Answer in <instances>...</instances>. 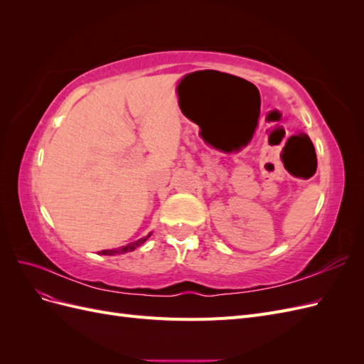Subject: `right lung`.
I'll return each mask as SVG.
<instances>
[{
  "mask_svg": "<svg viewBox=\"0 0 364 364\" xmlns=\"http://www.w3.org/2000/svg\"><path fill=\"white\" fill-rule=\"evenodd\" d=\"M150 235H151V232H150L149 235H146V237H142V238L136 240V241H132V243H129V245H126V246H121V247H118V249L102 250V252H98V253H100V255H119V253L132 252V250H135L136 247H139L142 243H146V240H147Z\"/></svg>",
  "mask_w": 364,
  "mask_h": 364,
  "instance_id": "right-lung-1",
  "label": "right lung"
}]
</instances>
